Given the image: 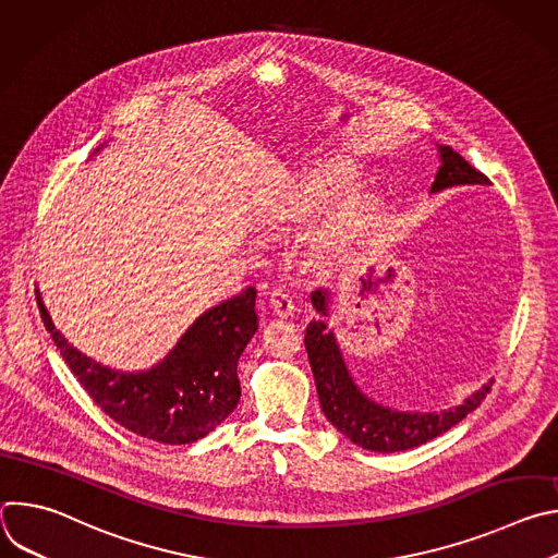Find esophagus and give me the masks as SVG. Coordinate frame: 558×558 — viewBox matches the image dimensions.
<instances>
[{
  "label": "esophagus",
  "instance_id": "obj_1",
  "mask_svg": "<svg viewBox=\"0 0 558 558\" xmlns=\"http://www.w3.org/2000/svg\"><path fill=\"white\" fill-rule=\"evenodd\" d=\"M269 304H271L274 313H276V315H282V317L293 315V311H295V302H293L291 293H289L287 289H282V287H276V289L269 293Z\"/></svg>",
  "mask_w": 558,
  "mask_h": 558
}]
</instances>
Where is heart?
Returning <instances> with one entry per match:
<instances>
[{"mask_svg":"<svg viewBox=\"0 0 558 558\" xmlns=\"http://www.w3.org/2000/svg\"><path fill=\"white\" fill-rule=\"evenodd\" d=\"M344 185H347V177L342 172H336V170L333 172H325L320 177H315L302 190V205L306 209L320 207L323 203H327Z\"/></svg>","mask_w":558,"mask_h":558,"instance_id":"b5f03b06","label":"heart"}]
</instances>
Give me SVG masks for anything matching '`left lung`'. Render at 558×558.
Wrapping results in <instances>:
<instances>
[{
  "instance_id": "left-lung-1",
  "label": "left lung",
  "mask_w": 558,
  "mask_h": 558,
  "mask_svg": "<svg viewBox=\"0 0 558 558\" xmlns=\"http://www.w3.org/2000/svg\"><path fill=\"white\" fill-rule=\"evenodd\" d=\"M441 154V168L435 177L433 192L454 187V185H488V177L480 170H474L465 158L448 145H439ZM311 302L315 311L327 315L329 293L325 289H317L311 293ZM304 347L308 353L311 371L315 377L317 397H320L323 411L327 420L355 446L373 452H397L409 450L415 446L435 439L437 435L450 430L459 424L468 413L480 407L486 395L490 392V384L482 390L470 395L468 400L450 411L444 413H404V411H390L386 407L375 404L366 395L357 390L353 384L338 342L327 325L320 320H313L306 327Z\"/></svg>"
}]
</instances>
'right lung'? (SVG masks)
I'll return each instance as SVG.
<instances>
[{
	"label": "right lung",
	"mask_w": 558,
	"mask_h": 558,
	"mask_svg": "<svg viewBox=\"0 0 558 558\" xmlns=\"http://www.w3.org/2000/svg\"><path fill=\"white\" fill-rule=\"evenodd\" d=\"M44 327L93 402L119 426L158 444H192L225 422L241 400L238 360L258 329L256 289L205 311L151 371L119 373L78 353L54 329L37 293Z\"/></svg>",
	"instance_id": "obj_1"
}]
</instances>
